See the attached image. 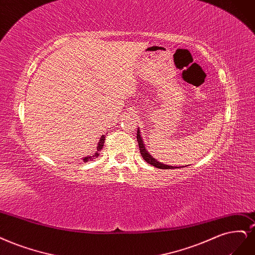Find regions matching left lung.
I'll return each instance as SVG.
<instances>
[{
    "label": "left lung",
    "instance_id": "left-lung-1",
    "mask_svg": "<svg viewBox=\"0 0 255 255\" xmlns=\"http://www.w3.org/2000/svg\"><path fill=\"white\" fill-rule=\"evenodd\" d=\"M137 141H138V145H139L140 153H141V156L143 157V159H144L147 163H150V164H152V165L156 166V168H158V169H162V170L173 169V166H171V165H165V164H163V163L158 162L157 160H155V159H154V158H153L150 154H148V152L145 150L144 144H143V142H142V138H141V136H140V131H139V129H137Z\"/></svg>",
    "mask_w": 255,
    "mask_h": 255
}]
</instances>
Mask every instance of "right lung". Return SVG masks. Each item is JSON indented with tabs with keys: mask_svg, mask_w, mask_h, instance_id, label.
Returning <instances> with one entry per match:
<instances>
[{
	"mask_svg": "<svg viewBox=\"0 0 255 255\" xmlns=\"http://www.w3.org/2000/svg\"><path fill=\"white\" fill-rule=\"evenodd\" d=\"M104 140H105V135H102V136H101V138H100V140H99V142H98V146H97V152H96V153H95L93 156H87V157L83 158V161H84V162L89 161V160H91V159H95L96 157H98V155H99V152L101 151V148L103 147Z\"/></svg>",
	"mask_w": 255,
	"mask_h": 255,
	"instance_id": "add662e5",
	"label": "right lung"
}]
</instances>
